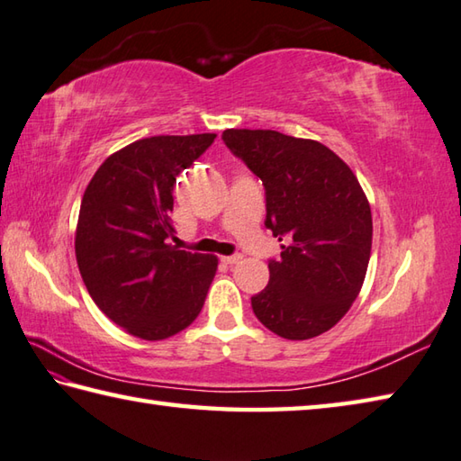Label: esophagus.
Returning a JSON list of instances; mask_svg holds the SVG:
<instances>
[{
    "label": "esophagus",
    "instance_id": "obj_1",
    "mask_svg": "<svg viewBox=\"0 0 461 461\" xmlns=\"http://www.w3.org/2000/svg\"><path fill=\"white\" fill-rule=\"evenodd\" d=\"M241 254H233V256H223L221 258V261L223 264H230V266H233V264H238V261H241Z\"/></svg>",
    "mask_w": 461,
    "mask_h": 461
}]
</instances>
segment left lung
I'll return each instance as SVG.
<instances>
[{
  "mask_svg": "<svg viewBox=\"0 0 461 461\" xmlns=\"http://www.w3.org/2000/svg\"><path fill=\"white\" fill-rule=\"evenodd\" d=\"M221 140L264 182L266 228L285 241L251 297L256 318L285 339L320 336L364 285L374 231L364 189L320 141L274 130H225Z\"/></svg>",
  "mask_w": 461,
  "mask_h": 461,
  "instance_id": "left-lung-1",
  "label": "left lung"
}]
</instances>
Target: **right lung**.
<instances>
[{
  "instance_id": "1",
  "label": "right lung",
  "mask_w": 461,
  "mask_h": 461,
  "mask_svg": "<svg viewBox=\"0 0 461 461\" xmlns=\"http://www.w3.org/2000/svg\"><path fill=\"white\" fill-rule=\"evenodd\" d=\"M215 133L153 135L112 153L86 187L76 230L81 279L135 338L176 336L200 315L218 258L171 246L176 177Z\"/></svg>"
}]
</instances>
